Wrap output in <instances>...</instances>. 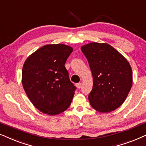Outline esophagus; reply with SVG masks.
Wrapping results in <instances>:
<instances>
[{
  "label": "esophagus",
  "mask_w": 146,
  "mask_h": 146,
  "mask_svg": "<svg viewBox=\"0 0 146 146\" xmlns=\"http://www.w3.org/2000/svg\"><path fill=\"white\" fill-rule=\"evenodd\" d=\"M76 87H77L78 89H80L81 87V83H77V84H76Z\"/></svg>",
  "instance_id": "34e87169"
}]
</instances>
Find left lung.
Returning a JSON list of instances; mask_svg holds the SVG:
<instances>
[{
    "label": "left lung",
    "instance_id": "1",
    "mask_svg": "<svg viewBox=\"0 0 146 146\" xmlns=\"http://www.w3.org/2000/svg\"><path fill=\"white\" fill-rule=\"evenodd\" d=\"M93 75L89 94L91 107L111 112L123 104L132 85V70L127 59L110 44L91 42L81 48Z\"/></svg>",
    "mask_w": 146,
    "mask_h": 146
}]
</instances>
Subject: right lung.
Listing matches in <instances>:
<instances>
[{
  "mask_svg": "<svg viewBox=\"0 0 146 146\" xmlns=\"http://www.w3.org/2000/svg\"><path fill=\"white\" fill-rule=\"evenodd\" d=\"M72 51L66 44H46L31 54L23 65V88L34 106L44 113L58 115L71 105L76 87L65 64Z\"/></svg>",
  "mask_w": 146,
  "mask_h": 146,
  "instance_id": "obj_1",
  "label": "right lung"
}]
</instances>
